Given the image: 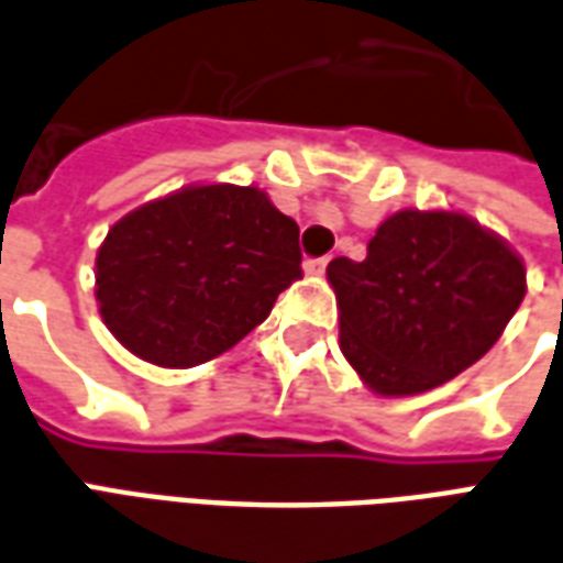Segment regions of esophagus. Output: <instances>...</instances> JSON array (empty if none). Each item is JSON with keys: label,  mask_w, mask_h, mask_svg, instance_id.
I'll list each match as a JSON object with an SVG mask.
<instances>
[{"label": "esophagus", "mask_w": 563, "mask_h": 563, "mask_svg": "<svg viewBox=\"0 0 563 563\" xmlns=\"http://www.w3.org/2000/svg\"><path fill=\"white\" fill-rule=\"evenodd\" d=\"M325 265H329V256H325V258H307L305 274H307V277H319V274L325 271Z\"/></svg>", "instance_id": "1"}]
</instances>
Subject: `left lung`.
I'll return each mask as SVG.
<instances>
[{
	"label": "left lung",
	"instance_id": "1",
	"mask_svg": "<svg viewBox=\"0 0 563 563\" xmlns=\"http://www.w3.org/2000/svg\"><path fill=\"white\" fill-rule=\"evenodd\" d=\"M341 353L367 389L407 398L479 362L528 292L525 258L461 210L379 222L365 262L331 258Z\"/></svg>",
	"mask_w": 563,
	"mask_h": 563
}]
</instances>
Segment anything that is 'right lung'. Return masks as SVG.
Listing matches in <instances>:
<instances>
[{
	"instance_id": "obj_1",
	"label": "right lung",
	"mask_w": 563,
	"mask_h": 563,
	"mask_svg": "<svg viewBox=\"0 0 563 563\" xmlns=\"http://www.w3.org/2000/svg\"><path fill=\"white\" fill-rule=\"evenodd\" d=\"M298 277V222L265 189L189 184L108 229L96 253V305L141 362L196 367L265 322Z\"/></svg>"
}]
</instances>
